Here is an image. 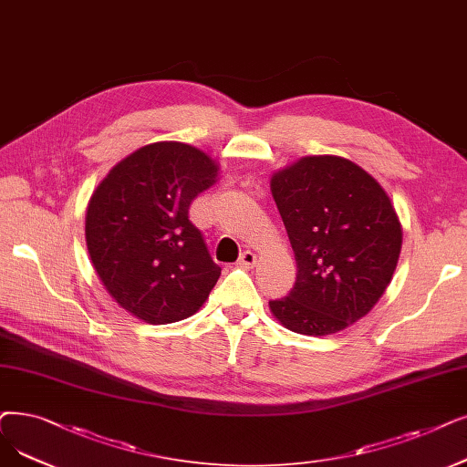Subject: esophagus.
Here are the masks:
<instances>
[{
    "instance_id": "34e87169",
    "label": "esophagus",
    "mask_w": 467,
    "mask_h": 467,
    "mask_svg": "<svg viewBox=\"0 0 467 467\" xmlns=\"http://www.w3.org/2000/svg\"><path fill=\"white\" fill-rule=\"evenodd\" d=\"M255 261H257V255H255L254 252L246 250L244 254H242V255H240V259H238V263H236V265H240V267H244V269H252V267L255 265Z\"/></svg>"
}]
</instances>
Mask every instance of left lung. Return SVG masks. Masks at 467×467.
Returning a JSON list of instances; mask_svg holds the SVG:
<instances>
[{"mask_svg": "<svg viewBox=\"0 0 467 467\" xmlns=\"http://www.w3.org/2000/svg\"><path fill=\"white\" fill-rule=\"evenodd\" d=\"M296 254V284L269 301L296 334L328 336L368 315L389 286L402 244L391 200L378 181L341 156H306L271 177Z\"/></svg>", "mask_w": 467, "mask_h": 467, "instance_id": "8db88e82", "label": "left lung"}]
</instances>
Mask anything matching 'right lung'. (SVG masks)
<instances>
[{"label":"right lung","mask_w":467,"mask_h":467,"mask_svg":"<svg viewBox=\"0 0 467 467\" xmlns=\"http://www.w3.org/2000/svg\"><path fill=\"white\" fill-rule=\"evenodd\" d=\"M219 166L196 147L160 140L109 171L86 213V242L107 292L139 320L170 324L194 315L221 275L189 219Z\"/></svg>","instance_id":"1"}]
</instances>
